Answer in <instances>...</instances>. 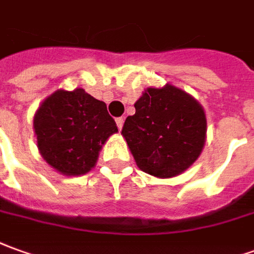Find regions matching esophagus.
<instances>
[{
	"mask_svg": "<svg viewBox=\"0 0 254 254\" xmlns=\"http://www.w3.org/2000/svg\"><path fill=\"white\" fill-rule=\"evenodd\" d=\"M116 124H117V127H119V130H122V128H123V124H124L123 117H117Z\"/></svg>",
	"mask_w": 254,
	"mask_h": 254,
	"instance_id": "34e87169",
	"label": "esophagus"
}]
</instances>
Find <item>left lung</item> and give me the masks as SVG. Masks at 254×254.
Wrapping results in <instances>:
<instances>
[{"label":"left lung","mask_w":254,"mask_h":254,"mask_svg":"<svg viewBox=\"0 0 254 254\" xmlns=\"http://www.w3.org/2000/svg\"><path fill=\"white\" fill-rule=\"evenodd\" d=\"M126 119L123 134L135 163L146 174L171 178L197 160L206 142L202 105L171 84L148 87Z\"/></svg>","instance_id":"8db88e82"}]
</instances>
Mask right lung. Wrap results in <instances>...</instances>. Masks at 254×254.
I'll use <instances>...</instances> for the list:
<instances>
[{
  "label": "right lung",
  "mask_w": 254,
  "mask_h": 254,
  "mask_svg": "<svg viewBox=\"0 0 254 254\" xmlns=\"http://www.w3.org/2000/svg\"><path fill=\"white\" fill-rule=\"evenodd\" d=\"M33 128L40 155L67 177L92 170L108 138L119 131L106 104L83 88L57 90L45 98L34 113Z\"/></svg>",
  "instance_id": "add662e5"
}]
</instances>
